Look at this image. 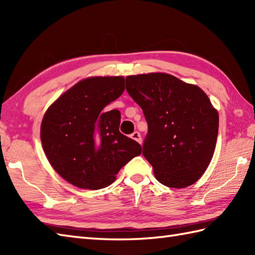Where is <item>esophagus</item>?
Returning a JSON list of instances; mask_svg holds the SVG:
<instances>
[{
	"label": "esophagus",
	"mask_w": 255,
	"mask_h": 255,
	"mask_svg": "<svg viewBox=\"0 0 255 255\" xmlns=\"http://www.w3.org/2000/svg\"><path fill=\"white\" fill-rule=\"evenodd\" d=\"M131 139H133V140H136L137 142H139V143H141V141H142V139H141V134H140V132H138V131H134L133 133H131Z\"/></svg>",
	"instance_id": "34e87169"
}]
</instances>
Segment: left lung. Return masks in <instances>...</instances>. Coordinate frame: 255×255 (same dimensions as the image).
<instances>
[{"label": "left lung", "instance_id": "1", "mask_svg": "<svg viewBox=\"0 0 255 255\" xmlns=\"http://www.w3.org/2000/svg\"><path fill=\"white\" fill-rule=\"evenodd\" d=\"M126 90L148 123L142 154L161 184L192 185L207 169L218 136V112L197 85L167 73L128 75Z\"/></svg>", "mask_w": 255, "mask_h": 255}]
</instances>
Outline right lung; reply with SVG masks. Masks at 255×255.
I'll return each mask as SVG.
<instances>
[{
    "label": "right lung",
    "mask_w": 255,
    "mask_h": 255,
    "mask_svg": "<svg viewBox=\"0 0 255 255\" xmlns=\"http://www.w3.org/2000/svg\"><path fill=\"white\" fill-rule=\"evenodd\" d=\"M125 91L123 77L80 81L48 108L40 139L48 161L72 185L107 187L141 145L119 131L121 113L104 108Z\"/></svg>",
    "instance_id": "add662e5"
}]
</instances>
